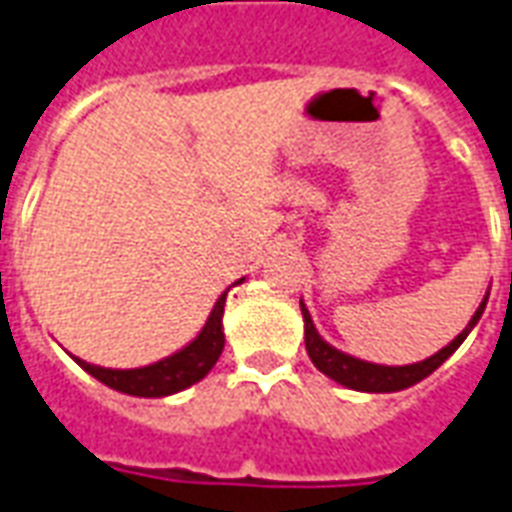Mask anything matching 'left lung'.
Instances as JSON below:
<instances>
[{
	"label": "left lung",
	"mask_w": 512,
	"mask_h": 512,
	"mask_svg": "<svg viewBox=\"0 0 512 512\" xmlns=\"http://www.w3.org/2000/svg\"><path fill=\"white\" fill-rule=\"evenodd\" d=\"M485 304H488V293L485 299L480 301V307L472 315V321L466 323L463 329L452 343H447L441 351H436L428 359L422 362H414V365H376V362H365V359H356V356L345 354L340 348H334L323 340L315 323H312V315L307 310V304L301 301V315H304V345H307V354H310L312 365L321 370L323 376H329L337 384L348 386V389H356V392H400V389H408V386L419 384L422 378H428L433 370H439L447 359H450L461 343L469 337L480 315H483Z\"/></svg>",
	"instance_id": "8db88e82"
}]
</instances>
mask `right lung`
<instances>
[{"mask_svg": "<svg viewBox=\"0 0 512 512\" xmlns=\"http://www.w3.org/2000/svg\"><path fill=\"white\" fill-rule=\"evenodd\" d=\"M244 279H238L235 285H241ZM230 290V288H227ZM227 290L216 299L208 321L200 329V334L191 340L189 345H183L180 351L172 356H164L153 365L134 367V370H112V367L90 365L79 356H73V362L87 370L90 376L98 378L101 384L109 389H117L123 395L134 397H167L175 392L189 389L191 384H197L202 378L211 373V367L219 362V356L224 351V301H227Z\"/></svg>", "mask_w": 512, "mask_h": 512, "instance_id": "right-lung-1", "label": "right lung"}]
</instances>
